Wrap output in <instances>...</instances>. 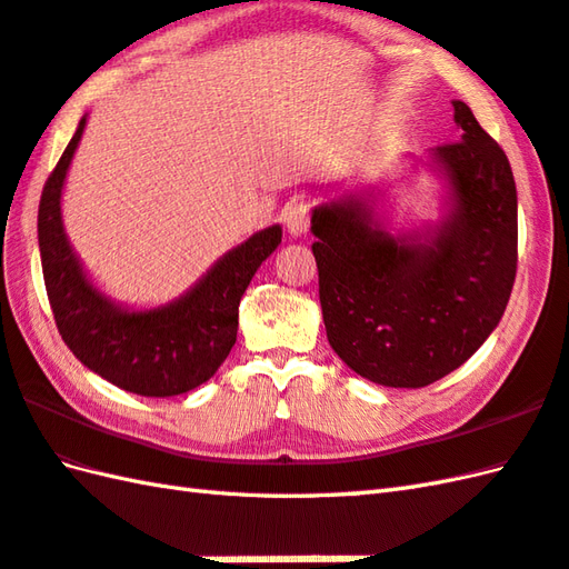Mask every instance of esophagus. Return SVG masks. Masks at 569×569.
I'll return each instance as SVG.
<instances>
[{
    "instance_id": "1",
    "label": "esophagus",
    "mask_w": 569,
    "mask_h": 569,
    "mask_svg": "<svg viewBox=\"0 0 569 569\" xmlns=\"http://www.w3.org/2000/svg\"><path fill=\"white\" fill-rule=\"evenodd\" d=\"M282 217H284V226H287L289 233H292V236L307 233V231H309V223H311V207H309V201H305V199L289 201V204L284 207Z\"/></svg>"
}]
</instances>
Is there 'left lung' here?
<instances>
[{"label": "left lung", "instance_id": "1", "mask_svg": "<svg viewBox=\"0 0 569 569\" xmlns=\"http://www.w3.org/2000/svg\"><path fill=\"white\" fill-rule=\"evenodd\" d=\"M460 141L433 150L452 207L426 233L391 236L362 199L311 213V250L328 343L385 387H426L472 358L509 305L519 262V204L509 158L452 102Z\"/></svg>", "mask_w": 569, "mask_h": 569}]
</instances>
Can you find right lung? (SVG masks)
Here are the masks:
<instances>
[{
	"mask_svg": "<svg viewBox=\"0 0 569 569\" xmlns=\"http://www.w3.org/2000/svg\"><path fill=\"white\" fill-rule=\"evenodd\" d=\"M84 117L43 184L38 204V248L56 326L84 368L141 397H174L204 385L229 358L238 305L262 260L282 241L280 226L258 231L213 264L168 307L129 311L97 292L68 243L60 192L78 148Z\"/></svg>",
	"mask_w": 569,
	"mask_h": 569,
	"instance_id": "1",
	"label": "right lung"
}]
</instances>
